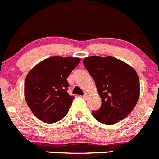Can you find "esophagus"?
Segmentation results:
<instances>
[{
  "label": "esophagus",
  "mask_w": 159,
  "mask_h": 159,
  "mask_svg": "<svg viewBox=\"0 0 159 159\" xmlns=\"http://www.w3.org/2000/svg\"><path fill=\"white\" fill-rule=\"evenodd\" d=\"M87 97H88V94H87V93H84L82 96V98H84V99H86Z\"/></svg>",
  "instance_id": "obj_1"
}]
</instances>
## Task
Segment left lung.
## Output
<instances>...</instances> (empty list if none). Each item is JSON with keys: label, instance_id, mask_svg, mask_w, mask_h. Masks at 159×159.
Instances as JSON below:
<instances>
[{"label": "left lung", "instance_id": "left-lung-1", "mask_svg": "<svg viewBox=\"0 0 159 159\" xmlns=\"http://www.w3.org/2000/svg\"><path fill=\"white\" fill-rule=\"evenodd\" d=\"M84 67L96 83L101 107L93 111L98 121L112 125L124 119L140 96V80L132 66L113 56L84 58Z\"/></svg>", "mask_w": 159, "mask_h": 159}]
</instances>
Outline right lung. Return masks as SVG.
Masks as SVG:
<instances>
[{
    "label": "right lung",
    "mask_w": 159,
    "mask_h": 159,
    "mask_svg": "<svg viewBox=\"0 0 159 159\" xmlns=\"http://www.w3.org/2000/svg\"><path fill=\"white\" fill-rule=\"evenodd\" d=\"M79 58L52 56L30 70L24 83L25 99L33 114L45 123H55L68 113L75 96L67 93V78Z\"/></svg>",
    "instance_id": "right-lung-1"
}]
</instances>
